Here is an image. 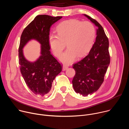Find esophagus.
Segmentation results:
<instances>
[{"instance_id":"obj_1","label":"esophagus","mask_w":129,"mask_h":129,"mask_svg":"<svg viewBox=\"0 0 129 129\" xmlns=\"http://www.w3.org/2000/svg\"><path fill=\"white\" fill-rule=\"evenodd\" d=\"M68 66H67L64 65L63 66V71L66 70H67V69H68Z\"/></svg>"}]
</instances>
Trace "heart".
Returning a JSON list of instances; mask_svg holds the SVG:
<instances>
[{"label": "heart", "mask_w": 129, "mask_h": 129, "mask_svg": "<svg viewBox=\"0 0 129 129\" xmlns=\"http://www.w3.org/2000/svg\"><path fill=\"white\" fill-rule=\"evenodd\" d=\"M57 33L49 35L48 41L53 53L59 56L64 50L66 43L68 46L62 54L60 60L69 64L78 56L81 57L92 47L95 37V29L91 23L72 19L64 21L57 26Z\"/></svg>", "instance_id": "b5f03b06"}]
</instances>
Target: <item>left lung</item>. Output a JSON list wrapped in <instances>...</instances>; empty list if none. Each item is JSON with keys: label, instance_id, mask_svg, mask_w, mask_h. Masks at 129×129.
Listing matches in <instances>:
<instances>
[{"label": "left lung", "instance_id": "8db88e82", "mask_svg": "<svg viewBox=\"0 0 129 129\" xmlns=\"http://www.w3.org/2000/svg\"><path fill=\"white\" fill-rule=\"evenodd\" d=\"M84 16L98 27L97 36L87 56L73 64L76 75L72 82L76 92L86 96L94 93L103 84L110 58L109 40L103 27L93 18L85 14Z\"/></svg>", "mask_w": 129, "mask_h": 129}]
</instances>
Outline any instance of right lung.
I'll list each match as a JSON object with an SVG mask.
<instances>
[{
    "label": "right lung",
    "instance_id": "right-lung-1",
    "mask_svg": "<svg viewBox=\"0 0 129 129\" xmlns=\"http://www.w3.org/2000/svg\"><path fill=\"white\" fill-rule=\"evenodd\" d=\"M62 18L46 15L37 16L21 36L18 56L21 75L28 88L35 94L41 96L49 92L53 81L62 71V65L50 53L48 41L50 27ZM33 39L41 44V56L35 62H30L25 58L23 48Z\"/></svg>",
    "mask_w": 129,
    "mask_h": 129
}]
</instances>
